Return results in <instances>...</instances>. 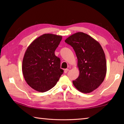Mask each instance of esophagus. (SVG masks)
<instances>
[{
    "mask_svg": "<svg viewBox=\"0 0 124 124\" xmlns=\"http://www.w3.org/2000/svg\"><path fill=\"white\" fill-rule=\"evenodd\" d=\"M68 71H69V69H64V72L65 73H67L68 72Z\"/></svg>",
    "mask_w": 124,
    "mask_h": 124,
    "instance_id": "esophagus-1",
    "label": "esophagus"
}]
</instances>
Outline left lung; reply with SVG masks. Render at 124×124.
<instances>
[{"label": "left lung", "instance_id": "1", "mask_svg": "<svg viewBox=\"0 0 124 124\" xmlns=\"http://www.w3.org/2000/svg\"><path fill=\"white\" fill-rule=\"evenodd\" d=\"M78 59L79 76L72 81L79 91L89 93L99 87L107 73L106 56L101 45L87 34L78 32L65 39Z\"/></svg>", "mask_w": 124, "mask_h": 124}]
</instances>
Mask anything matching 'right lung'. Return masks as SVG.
Listing matches in <instances>:
<instances>
[{
    "label": "right lung",
    "instance_id": "1",
    "mask_svg": "<svg viewBox=\"0 0 124 124\" xmlns=\"http://www.w3.org/2000/svg\"><path fill=\"white\" fill-rule=\"evenodd\" d=\"M61 36L46 33L34 40L28 46L22 61V72L26 82L39 92L49 91L56 85L63 70L55 51Z\"/></svg>",
    "mask_w": 124,
    "mask_h": 124
}]
</instances>
